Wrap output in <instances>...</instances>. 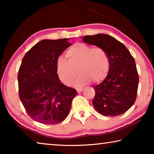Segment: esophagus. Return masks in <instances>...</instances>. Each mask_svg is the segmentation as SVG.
<instances>
[{
	"label": "esophagus",
	"instance_id": "1",
	"mask_svg": "<svg viewBox=\"0 0 154 154\" xmlns=\"http://www.w3.org/2000/svg\"><path fill=\"white\" fill-rule=\"evenodd\" d=\"M76 90H77V92H82V91H83V88H76Z\"/></svg>",
	"mask_w": 154,
	"mask_h": 154
}]
</instances>
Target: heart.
I'll return each mask as SVG.
<instances>
[{"instance_id": "1", "label": "heart", "mask_w": 154, "mask_h": 154, "mask_svg": "<svg viewBox=\"0 0 154 154\" xmlns=\"http://www.w3.org/2000/svg\"><path fill=\"white\" fill-rule=\"evenodd\" d=\"M67 60L60 57L57 60V73L61 82L66 85L75 80L77 85H83L90 82L98 83L105 79L110 68L107 54L100 47H92L83 43L74 44L66 51Z\"/></svg>"}]
</instances>
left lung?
Returning a JSON list of instances; mask_svg holds the SVG:
<instances>
[{
	"mask_svg": "<svg viewBox=\"0 0 154 154\" xmlns=\"http://www.w3.org/2000/svg\"><path fill=\"white\" fill-rule=\"evenodd\" d=\"M83 41L103 48L110 62L105 80L93 87V106L105 116L123 114L134 105L137 95L139 75L134 58L123 43L106 34L84 36Z\"/></svg>",
	"mask_w": 154,
	"mask_h": 154,
	"instance_id": "obj_1",
	"label": "left lung"
}]
</instances>
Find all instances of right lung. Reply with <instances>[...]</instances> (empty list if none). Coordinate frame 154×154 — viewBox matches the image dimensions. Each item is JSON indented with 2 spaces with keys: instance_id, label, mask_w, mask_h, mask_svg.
Instances as JSON below:
<instances>
[{
  "instance_id": "1",
  "label": "right lung",
  "mask_w": 154,
  "mask_h": 154,
  "mask_svg": "<svg viewBox=\"0 0 154 154\" xmlns=\"http://www.w3.org/2000/svg\"><path fill=\"white\" fill-rule=\"evenodd\" d=\"M69 38L44 39L22 59L18 72L19 96L31 118L44 124H56L69 113L77 91L60 82L56 64L59 56L71 45Z\"/></svg>"
}]
</instances>
